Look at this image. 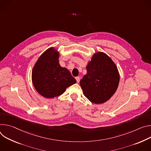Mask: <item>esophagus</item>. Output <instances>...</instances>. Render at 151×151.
Returning <instances> with one entry per match:
<instances>
[{"mask_svg": "<svg viewBox=\"0 0 151 151\" xmlns=\"http://www.w3.org/2000/svg\"><path fill=\"white\" fill-rule=\"evenodd\" d=\"M76 79L77 82V83H79V81H80V78L79 77H76Z\"/></svg>", "mask_w": 151, "mask_h": 151, "instance_id": "34e87169", "label": "esophagus"}]
</instances>
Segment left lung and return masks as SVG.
<instances>
[{
    "label": "left lung",
    "instance_id": "8db88e82",
    "mask_svg": "<svg viewBox=\"0 0 151 151\" xmlns=\"http://www.w3.org/2000/svg\"><path fill=\"white\" fill-rule=\"evenodd\" d=\"M87 74L80 80L83 93L95 104L106 102L118 87L119 74L111 59L106 54H95L86 66Z\"/></svg>",
    "mask_w": 151,
    "mask_h": 151
}]
</instances>
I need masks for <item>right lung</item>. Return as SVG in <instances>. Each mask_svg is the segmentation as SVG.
Listing matches in <instances>:
<instances>
[{
	"label": "right lung",
	"mask_w": 151,
	"mask_h": 151,
	"mask_svg": "<svg viewBox=\"0 0 151 151\" xmlns=\"http://www.w3.org/2000/svg\"><path fill=\"white\" fill-rule=\"evenodd\" d=\"M32 78L38 92L47 98L62 95L67 88L76 83L70 72L60 66L59 53L53 48L41 55L33 68Z\"/></svg>",
	"instance_id": "right-lung-1"
}]
</instances>
